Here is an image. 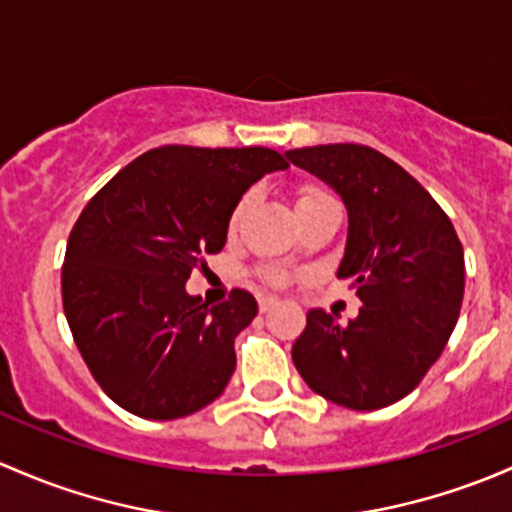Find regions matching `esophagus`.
<instances>
[{"instance_id": "1", "label": "esophagus", "mask_w": 512, "mask_h": 512, "mask_svg": "<svg viewBox=\"0 0 512 512\" xmlns=\"http://www.w3.org/2000/svg\"><path fill=\"white\" fill-rule=\"evenodd\" d=\"M278 305V298H273V295H263V298H258V308H261V313H268V310H273Z\"/></svg>"}]
</instances>
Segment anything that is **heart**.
<instances>
[{"instance_id":"b5f03b06","label":"heart","mask_w":512,"mask_h":512,"mask_svg":"<svg viewBox=\"0 0 512 512\" xmlns=\"http://www.w3.org/2000/svg\"><path fill=\"white\" fill-rule=\"evenodd\" d=\"M325 197H328V194L318 192V189H303V192L298 194V202H295V207H300V204L315 202V199H325ZM244 209H246V199H244V202L239 204V207H236L234 217H231V226H236V221H239L241 214H244ZM271 278H273V281H281V273H273Z\"/></svg>"}]
</instances>
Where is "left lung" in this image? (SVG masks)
I'll use <instances>...</instances> for the list:
<instances>
[{"mask_svg": "<svg viewBox=\"0 0 512 512\" xmlns=\"http://www.w3.org/2000/svg\"><path fill=\"white\" fill-rule=\"evenodd\" d=\"M286 157L340 194L347 244L337 276L352 278L362 300L345 325L308 310L295 370L340 407H389L414 392L456 328L466 281L461 241L434 197L372 147L315 145Z\"/></svg>", "mask_w": 512, "mask_h": 512, "instance_id": "8db88e82", "label": "left lung"}]
</instances>
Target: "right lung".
I'll list each match as a JSON object with an SVG mask.
<instances>
[{"label":"right lung","instance_id":"right-lung-1","mask_svg":"<svg viewBox=\"0 0 512 512\" xmlns=\"http://www.w3.org/2000/svg\"><path fill=\"white\" fill-rule=\"evenodd\" d=\"M286 167L268 147L165 145L86 204L68 236L63 313L88 370L125 412L179 419L226 389L256 298L234 291L209 308L184 283L224 249L246 189Z\"/></svg>","mask_w":512,"mask_h":512}]
</instances>
